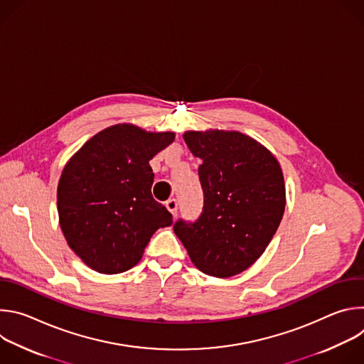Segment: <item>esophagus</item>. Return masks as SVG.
<instances>
[{
	"mask_svg": "<svg viewBox=\"0 0 364 364\" xmlns=\"http://www.w3.org/2000/svg\"><path fill=\"white\" fill-rule=\"evenodd\" d=\"M166 207H167V209H168V212L173 215V218H176V216H177L178 203H177V200H176V198H171V200H168V201L166 203Z\"/></svg>",
	"mask_w": 364,
	"mask_h": 364,
	"instance_id": "34e87169",
	"label": "esophagus"
}]
</instances>
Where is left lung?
Segmentation results:
<instances>
[{
  "mask_svg": "<svg viewBox=\"0 0 364 364\" xmlns=\"http://www.w3.org/2000/svg\"><path fill=\"white\" fill-rule=\"evenodd\" d=\"M204 193L196 223L178 220L174 233L203 274L230 278L268 247L285 212V181L275 155L239 131H186Z\"/></svg>",
  "mask_w": 364,
  "mask_h": 364,
  "instance_id": "8db88e82",
  "label": "left lung"
}]
</instances>
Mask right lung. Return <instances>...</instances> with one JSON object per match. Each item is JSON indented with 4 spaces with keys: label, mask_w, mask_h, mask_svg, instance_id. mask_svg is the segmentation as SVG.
<instances>
[{
    "label": "right lung",
    "mask_w": 364,
    "mask_h": 364,
    "mask_svg": "<svg viewBox=\"0 0 364 364\" xmlns=\"http://www.w3.org/2000/svg\"><path fill=\"white\" fill-rule=\"evenodd\" d=\"M134 124L102 129L66 163L58 186V212L70 249L99 274L135 267L151 236L173 216L151 194L149 160L174 141Z\"/></svg>",
    "instance_id": "add662e5"
}]
</instances>
